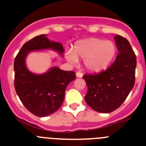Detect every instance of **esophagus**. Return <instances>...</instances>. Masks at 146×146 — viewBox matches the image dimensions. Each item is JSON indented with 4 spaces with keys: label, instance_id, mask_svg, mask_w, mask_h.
I'll return each instance as SVG.
<instances>
[{
    "label": "esophagus",
    "instance_id": "obj_1",
    "mask_svg": "<svg viewBox=\"0 0 146 146\" xmlns=\"http://www.w3.org/2000/svg\"><path fill=\"white\" fill-rule=\"evenodd\" d=\"M82 75H83V74H82V72H76V76H77V77H82Z\"/></svg>",
    "mask_w": 146,
    "mask_h": 146
}]
</instances>
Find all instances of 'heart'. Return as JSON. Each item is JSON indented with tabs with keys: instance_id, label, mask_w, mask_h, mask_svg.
<instances>
[{
	"instance_id": "b5f03b06",
	"label": "heart",
	"mask_w": 146,
	"mask_h": 146,
	"mask_svg": "<svg viewBox=\"0 0 146 146\" xmlns=\"http://www.w3.org/2000/svg\"><path fill=\"white\" fill-rule=\"evenodd\" d=\"M115 54V44L110 41L90 38L77 42L73 52L66 54L68 60L77 61V58L84 59L86 69L91 72L104 70L110 64Z\"/></svg>"
}]
</instances>
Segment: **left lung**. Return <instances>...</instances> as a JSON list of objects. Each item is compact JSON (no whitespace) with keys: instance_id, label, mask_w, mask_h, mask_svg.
<instances>
[{"instance_id":"8db88e82","label":"left lung","mask_w":146,"mask_h":146,"mask_svg":"<svg viewBox=\"0 0 146 146\" xmlns=\"http://www.w3.org/2000/svg\"><path fill=\"white\" fill-rule=\"evenodd\" d=\"M115 40L119 53L114 63L97 74L82 76L88 86L85 100L99 113H111L118 109L135 82L136 55L126 38L117 35Z\"/></svg>"}]
</instances>
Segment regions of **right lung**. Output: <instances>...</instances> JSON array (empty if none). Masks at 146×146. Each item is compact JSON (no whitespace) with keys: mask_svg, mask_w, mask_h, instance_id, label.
Wrapping results in <instances>:
<instances>
[{"mask_svg":"<svg viewBox=\"0 0 146 146\" xmlns=\"http://www.w3.org/2000/svg\"><path fill=\"white\" fill-rule=\"evenodd\" d=\"M52 49L64 52L63 44L39 35L25 43L15 59V87L23 105L33 115L45 117L56 112L64 102L67 86L75 79V72L52 67L42 74L28 71L25 58L31 51Z\"/></svg>","mask_w":146,"mask_h":146,"instance_id":"1","label":"right lung"}]
</instances>
